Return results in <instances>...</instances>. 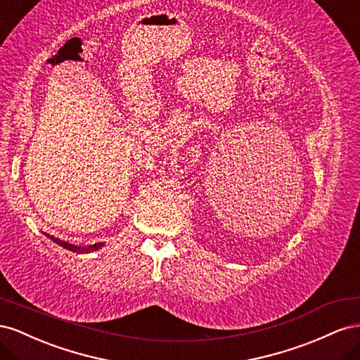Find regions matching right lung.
<instances>
[{
	"instance_id": "1",
	"label": "right lung",
	"mask_w": 360,
	"mask_h": 360,
	"mask_svg": "<svg viewBox=\"0 0 360 360\" xmlns=\"http://www.w3.org/2000/svg\"><path fill=\"white\" fill-rule=\"evenodd\" d=\"M45 235H46V237H48L49 240H53L56 244L61 245V248H63V249H66V250H70V252H77V253H89V252H95V250L101 249L102 245H104V243H96V244L87 245V248H81V245L70 244V243H68V241H61V240H58V238L53 237V235H48V233H45Z\"/></svg>"
}]
</instances>
